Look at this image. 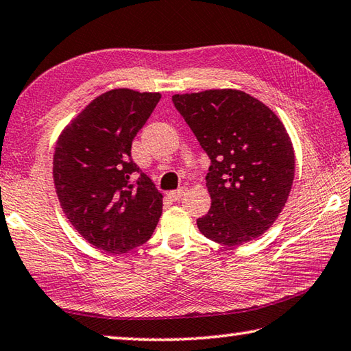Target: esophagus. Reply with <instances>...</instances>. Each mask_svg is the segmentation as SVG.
<instances>
[{
  "label": "esophagus",
  "mask_w": 351,
  "mask_h": 351,
  "mask_svg": "<svg viewBox=\"0 0 351 351\" xmlns=\"http://www.w3.org/2000/svg\"><path fill=\"white\" fill-rule=\"evenodd\" d=\"M186 192H187V189L182 187V189H180V190H173V192H169L167 196L170 197V199H173V201H180L181 197H182L184 195H186Z\"/></svg>",
  "instance_id": "34e87169"
}]
</instances>
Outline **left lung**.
Returning <instances> with one entry per match:
<instances>
[{"mask_svg":"<svg viewBox=\"0 0 351 351\" xmlns=\"http://www.w3.org/2000/svg\"><path fill=\"white\" fill-rule=\"evenodd\" d=\"M212 161L208 213L196 221L204 237L242 245L273 226L289 199L295 150L270 107L237 88L171 97Z\"/></svg>","mask_w":351,"mask_h":351,"instance_id":"8db88e82","label":"left lung"}]
</instances>
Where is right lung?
Wrapping results in <instances>:
<instances>
[{
	"instance_id": "1",
	"label": "right lung",
	"mask_w": 351,
	"mask_h": 351,
	"mask_svg": "<svg viewBox=\"0 0 351 351\" xmlns=\"http://www.w3.org/2000/svg\"><path fill=\"white\" fill-rule=\"evenodd\" d=\"M161 99L159 92L113 88L88 103L60 133L53 184L62 212L99 250L125 253L154 234L162 193L132 161V141Z\"/></svg>"
}]
</instances>
